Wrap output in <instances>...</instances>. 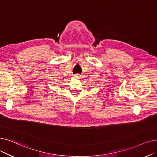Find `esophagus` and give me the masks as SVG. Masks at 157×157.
<instances>
[{
	"instance_id": "obj_1",
	"label": "esophagus",
	"mask_w": 157,
	"mask_h": 157,
	"mask_svg": "<svg viewBox=\"0 0 157 157\" xmlns=\"http://www.w3.org/2000/svg\"><path fill=\"white\" fill-rule=\"evenodd\" d=\"M75 77H76V78H79V77H80V75H79V74H75Z\"/></svg>"
}]
</instances>
